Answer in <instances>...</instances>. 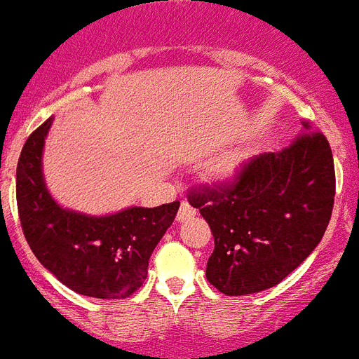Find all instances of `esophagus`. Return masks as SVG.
Returning <instances> with one entry per match:
<instances>
[{"label":"esophagus","mask_w":359,"mask_h":359,"mask_svg":"<svg viewBox=\"0 0 359 359\" xmlns=\"http://www.w3.org/2000/svg\"><path fill=\"white\" fill-rule=\"evenodd\" d=\"M195 215H197V210H195V208L191 206L189 203L182 201V203H180L179 213H177V221L184 222V221H188V219H191V217H195Z\"/></svg>","instance_id":"esophagus-1"}]
</instances>
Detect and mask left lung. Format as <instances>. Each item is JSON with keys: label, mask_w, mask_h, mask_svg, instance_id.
<instances>
[{"label": "left lung", "mask_w": 359, "mask_h": 359, "mask_svg": "<svg viewBox=\"0 0 359 359\" xmlns=\"http://www.w3.org/2000/svg\"><path fill=\"white\" fill-rule=\"evenodd\" d=\"M334 194L328 140L309 133L281 151L250 158L230 186L189 195L215 239L208 281L226 296L279 285L323 239Z\"/></svg>", "instance_id": "1"}]
</instances>
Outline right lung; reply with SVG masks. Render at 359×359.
<instances>
[{
    "label": "right lung",
    "instance_id": "right-lung-1",
    "mask_svg": "<svg viewBox=\"0 0 359 359\" xmlns=\"http://www.w3.org/2000/svg\"><path fill=\"white\" fill-rule=\"evenodd\" d=\"M53 118L21 149L16 171L18 212L32 254L60 283L82 296L123 299L142 287L153 250L173 224L180 203L131 206L87 215L60 206L43 177V146Z\"/></svg>",
    "mask_w": 359,
    "mask_h": 359
}]
</instances>
